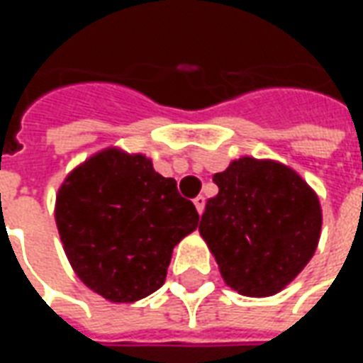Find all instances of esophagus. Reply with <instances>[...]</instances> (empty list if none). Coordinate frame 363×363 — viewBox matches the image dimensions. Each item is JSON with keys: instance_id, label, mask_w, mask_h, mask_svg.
<instances>
[{"instance_id": "1", "label": "esophagus", "mask_w": 363, "mask_h": 363, "mask_svg": "<svg viewBox=\"0 0 363 363\" xmlns=\"http://www.w3.org/2000/svg\"><path fill=\"white\" fill-rule=\"evenodd\" d=\"M194 206H196L198 213L202 216V212H204V208H206V198L204 196H196V198H194Z\"/></svg>"}]
</instances>
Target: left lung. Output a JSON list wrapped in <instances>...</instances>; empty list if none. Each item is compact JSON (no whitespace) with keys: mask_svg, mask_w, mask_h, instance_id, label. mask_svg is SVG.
Masks as SVG:
<instances>
[{"mask_svg":"<svg viewBox=\"0 0 363 363\" xmlns=\"http://www.w3.org/2000/svg\"><path fill=\"white\" fill-rule=\"evenodd\" d=\"M213 182L220 192L206 202L198 231L221 278L241 296H276L317 251V192L291 167L249 155L231 161Z\"/></svg>","mask_w":363,"mask_h":363,"instance_id":"obj_1","label":"left lung"}]
</instances>
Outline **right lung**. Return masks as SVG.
<instances>
[{"instance_id": "1", "label": "right lung", "mask_w": 363, "mask_h": 363, "mask_svg": "<svg viewBox=\"0 0 363 363\" xmlns=\"http://www.w3.org/2000/svg\"><path fill=\"white\" fill-rule=\"evenodd\" d=\"M54 218L75 276L112 303L157 291L173 249L198 228L194 204L143 153L104 147L60 184Z\"/></svg>"}]
</instances>
